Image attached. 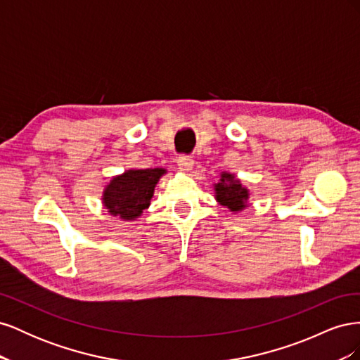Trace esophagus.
<instances>
[{"mask_svg": "<svg viewBox=\"0 0 360 360\" xmlns=\"http://www.w3.org/2000/svg\"><path fill=\"white\" fill-rule=\"evenodd\" d=\"M177 165H179V169L183 171V172H191L192 168H193V158L192 156H188V155H181L179 156L177 159Z\"/></svg>", "mask_w": 360, "mask_h": 360, "instance_id": "34e87169", "label": "esophagus"}]
</instances>
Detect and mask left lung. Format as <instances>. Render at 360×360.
Wrapping results in <instances>:
<instances>
[{
  "mask_svg": "<svg viewBox=\"0 0 360 360\" xmlns=\"http://www.w3.org/2000/svg\"><path fill=\"white\" fill-rule=\"evenodd\" d=\"M214 198L230 212L237 213L248 207L249 189L243 186L234 174L224 171L219 181L214 183Z\"/></svg>",
  "mask_w": 360,
  "mask_h": 360,
  "instance_id": "left-lung-1",
  "label": "left lung"
}]
</instances>
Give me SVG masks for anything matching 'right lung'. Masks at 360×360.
Segmentation results:
<instances>
[{
	"instance_id": "right-lung-1",
	"label": "right lung",
	"mask_w": 360,
	"mask_h": 360,
	"mask_svg": "<svg viewBox=\"0 0 360 360\" xmlns=\"http://www.w3.org/2000/svg\"><path fill=\"white\" fill-rule=\"evenodd\" d=\"M165 168L127 169L112 177L102 193V202L112 216L123 221H135L148 209L159 179Z\"/></svg>"
}]
</instances>
